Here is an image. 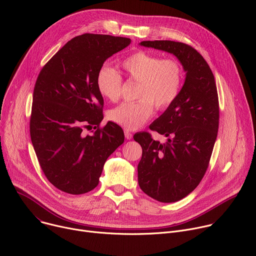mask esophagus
I'll return each mask as SVG.
<instances>
[{"mask_svg": "<svg viewBox=\"0 0 256 256\" xmlns=\"http://www.w3.org/2000/svg\"><path fill=\"white\" fill-rule=\"evenodd\" d=\"M124 136L126 140H130L132 138V134L128 130H124Z\"/></svg>", "mask_w": 256, "mask_h": 256, "instance_id": "obj_1", "label": "esophagus"}]
</instances>
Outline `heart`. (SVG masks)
Segmentation results:
<instances>
[{"instance_id":"heart-1","label":"heart","mask_w":256,"mask_h":256,"mask_svg":"<svg viewBox=\"0 0 256 256\" xmlns=\"http://www.w3.org/2000/svg\"><path fill=\"white\" fill-rule=\"evenodd\" d=\"M128 78L138 83L134 102L124 103L109 112L116 124L134 130L147 122L154 112L168 109L178 98L184 72L180 62L173 58H161L149 52H136L120 62ZM122 80L118 72L107 66L101 68L96 76L97 90L104 98L118 101L122 94Z\"/></svg>"}]
</instances>
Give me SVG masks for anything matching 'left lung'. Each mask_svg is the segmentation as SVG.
Instances as JSON below:
<instances>
[{
  "label": "left lung",
  "mask_w": 256,
  "mask_h": 256,
  "mask_svg": "<svg viewBox=\"0 0 256 256\" xmlns=\"http://www.w3.org/2000/svg\"><path fill=\"white\" fill-rule=\"evenodd\" d=\"M140 46L172 54L186 72L176 101L150 126L167 142L161 144L146 132L134 136L142 149L140 190L158 202H174L188 196L208 169L218 128L216 86L210 66L190 46L171 40Z\"/></svg>",
  "instance_id": "obj_1"
}]
</instances>
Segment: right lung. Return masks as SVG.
Returning a JSON list of instances; mask_svg holds the SVG:
<instances>
[{"label": "right lung", "instance_id": "right-lung-1", "mask_svg": "<svg viewBox=\"0 0 256 256\" xmlns=\"http://www.w3.org/2000/svg\"><path fill=\"white\" fill-rule=\"evenodd\" d=\"M130 44V38L120 36H76L46 62L36 80L31 142L44 175L64 192L83 194L94 190L105 161L124 140L116 124L99 128L104 101L96 76L108 58ZM92 124L96 130L85 135L84 128Z\"/></svg>", "mask_w": 256, "mask_h": 256}]
</instances>
